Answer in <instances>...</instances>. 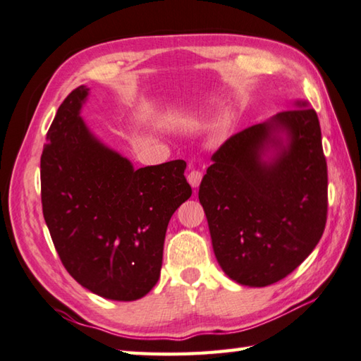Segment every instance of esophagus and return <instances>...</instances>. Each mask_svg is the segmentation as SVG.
<instances>
[{
  "label": "esophagus",
  "mask_w": 361,
  "mask_h": 361,
  "mask_svg": "<svg viewBox=\"0 0 361 361\" xmlns=\"http://www.w3.org/2000/svg\"><path fill=\"white\" fill-rule=\"evenodd\" d=\"M202 172H199V170H192V172H189L188 175V181L189 185H191L192 188H199L200 181H202Z\"/></svg>",
  "instance_id": "1"
}]
</instances>
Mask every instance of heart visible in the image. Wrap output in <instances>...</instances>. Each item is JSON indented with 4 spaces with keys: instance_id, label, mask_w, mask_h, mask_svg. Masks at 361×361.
Masks as SVG:
<instances>
[{
    "instance_id": "heart-1",
    "label": "heart",
    "mask_w": 361,
    "mask_h": 361,
    "mask_svg": "<svg viewBox=\"0 0 361 361\" xmlns=\"http://www.w3.org/2000/svg\"><path fill=\"white\" fill-rule=\"evenodd\" d=\"M228 124H231V115L227 112L221 114L214 121V130L216 133H224V130L228 128Z\"/></svg>"
}]
</instances>
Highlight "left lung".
Returning a JSON list of instances; mask_svg holds the SVG:
<instances>
[{
  "label": "left lung",
  "mask_w": 361,
  "mask_h": 361,
  "mask_svg": "<svg viewBox=\"0 0 361 361\" xmlns=\"http://www.w3.org/2000/svg\"><path fill=\"white\" fill-rule=\"evenodd\" d=\"M232 135L212 156L199 200L228 278L265 287L290 274L322 237L326 162L306 101Z\"/></svg>",
  "instance_id": "8db88e82"
}]
</instances>
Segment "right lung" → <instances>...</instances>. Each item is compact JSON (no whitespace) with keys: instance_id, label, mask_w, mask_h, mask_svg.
Wrapping results in <instances>:
<instances>
[{"instance_id":"add662e5","label":"right lung","mask_w":361,"mask_h":361,"mask_svg":"<svg viewBox=\"0 0 361 361\" xmlns=\"http://www.w3.org/2000/svg\"><path fill=\"white\" fill-rule=\"evenodd\" d=\"M90 88L63 101L41 156L45 224L69 274L102 298L134 301L158 283L169 221L192 189L181 159L134 169L80 116Z\"/></svg>"}]
</instances>
